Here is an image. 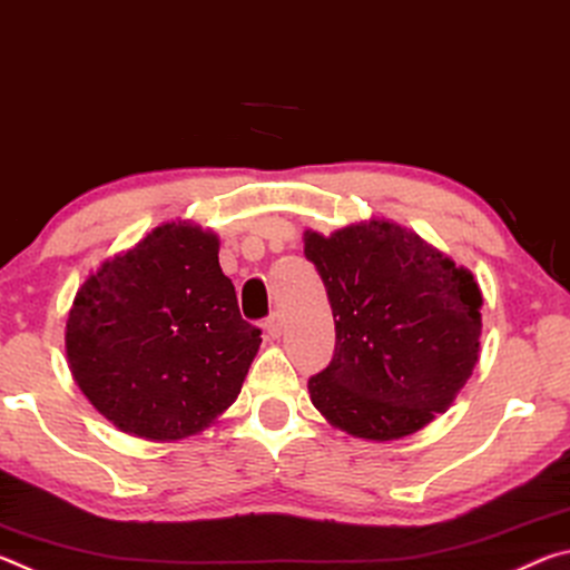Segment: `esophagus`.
I'll return each instance as SVG.
<instances>
[{
  "mask_svg": "<svg viewBox=\"0 0 570 570\" xmlns=\"http://www.w3.org/2000/svg\"><path fill=\"white\" fill-rule=\"evenodd\" d=\"M264 330H266L268 336H272V340H278V336H282V332H284V316L278 314V312H274V314L268 316V320L264 322Z\"/></svg>",
  "mask_w": 570,
  "mask_h": 570,
  "instance_id": "esophagus-1",
  "label": "esophagus"
}]
</instances>
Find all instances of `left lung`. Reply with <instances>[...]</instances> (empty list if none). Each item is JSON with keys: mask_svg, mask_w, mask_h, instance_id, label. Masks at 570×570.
Returning a JSON list of instances; mask_svg holds the SVG:
<instances>
[{"mask_svg": "<svg viewBox=\"0 0 570 570\" xmlns=\"http://www.w3.org/2000/svg\"><path fill=\"white\" fill-rule=\"evenodd\" d=\"M336 344L308 397L346 435L390 442L445 412L478 364L482 294L468 268L394 220L304 230Z\"/></svg>", "mask_w": 570, "mask_h": 570, "instance_id": "obj_1", "label": "left lung"}]
</instances>
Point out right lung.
<instances>
[{"label":"right lung","instance_id":"obj_1","mask_svg":"<svg viewBox=\"0 0 570 570\" xmlns=\"http://www.w3.org/2000/svg\"><path fill=\"white\" fill-rule=\"evenodd\" d=\"M262 330L240 320L218 236L188 220L153 228L102 262L67 316L70 372L128 435H198L236 402Z\"/></svg>","mask_w":570,"mask_h":570}]
</instances>
